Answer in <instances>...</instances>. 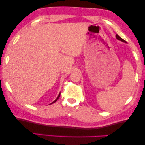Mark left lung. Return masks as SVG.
Returning a JSON list of instances; mask_svg holds the SVG:
<instances>
[{
	"mask_svg": "<svg viewBox=\"0 0 145 145\" xmlns=\"http://www.w3.org/2000/svg\"><path fill=\"white\" fill-rule=\"evenodd\" d=\"M116 39H117L118 40H120V41H122V42H126V41H125V40H123V39H121V38L118 35H116Z\"/></svg>",
	"mask_w": 145,
	"mask_h": 145,
	"instance_id": "1",
	"label": "left lung"
}]
</instances>
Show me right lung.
Listing matches in <instances>:
<instances>
[{
  "mask_svg": "<svg viewBox=\"0 0 145 145\" xmlns=\"http://www.w3.org/2000/svg\"><path fill=\"white\" fill-rule=\"evenodd\" d=\"M60 94H59V95H58V97H57V98L55 99V100H54L53 102V103H51V104H52V103H54V102H56L57 100H58V99L59 98H60Z\"/></svg>",
  "mask_w": 145,
  "mask_h": 145,
  "instance_id": "add662e5",
  "label": "right lung"
}]
</instances>
